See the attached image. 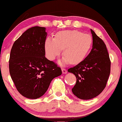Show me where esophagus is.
<instances>
[{
    "label": "esophagus",
    "instance_id": "1",
    "mask_svg": "<svg viewBox=\"0 0 122 122\" xmlns=\"http://www.w3.org/2000/svg\"><path fill=\"white\" fill-rule=\"evenodd\" d=\"M61 71H62V73L63 74H66L67 72V70L66 69V68H61Z\"/></svg>",
    "mask_w": 122,
    "mask_h": 122
}]
</instances>
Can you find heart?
Returning <instances> with one entry per match:
<instances>
[{"instance_id":"b5f03b06","label":"heart","mask_w":122,"mask_h":122,"mask_svg":"<svg viewBox=\"0 0 122 122\" xmlns=\"http://www.w3.org/2000/svg\"><path fill=\"white\" fill-rule=\"evenodd\" d=\"M92 44L91 36L78 30H64L57 33L55 39L47 37L45 51L50 60L55 59L64 48L65 56L61 64L79 63L86 57Z\"/></svg>"}]
</instances>
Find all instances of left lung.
Wrapping results in <instances>:
<instances>
[{"mask_svg":"<svg viewBox=\"0 0 122 122\" xmlns=\"http://www.w3.org/2000/svg\"><path fill=\"white\" fill-rule=\"evenodd\" d=\"M92 49L83 61L68 71L76 76L73 94L82 100H89L99 95L106 86L111 70V61L102 39L91 29Z\"/></svg>","mask_w":122,"mask_h":122,"instance_id":"obj_1","label":"left lung"}]
</instances>
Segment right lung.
<instances>
[{
	"label": "right lung",
	"instance_id": "add662e5",
	"mask_svg": "<svg viewBox=\"0 0 122 122\" xmlns=\"http://www.w3.org/2000/svg\"><path fill=\"white\" fill-rule=\"evenodd\" d=\"M46 35L44 27H32L14 42L11 50V77L19 93L28 98L41 97L52 80L62 73L61 67L45 57Z\"/></svg>",
	"mask_w": 122,
	"mask_h": 122
}]
</instances>
